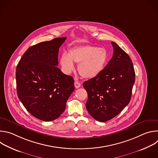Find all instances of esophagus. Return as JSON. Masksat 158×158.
<instances>
[{
    "label": "esophagus",
    "mask_w": 158,
    "mask_h": 158,
    "mask_svg": "<svg viewBox=\"0 0 158 158\" xmlns=\"http://www.w3.org/2000/svg\"><path fill=\"white\" fill-rule=\"evenodd\" d=\"M74 86H75V87H76V89L79 88V87H81V84H80L79 82L76 81V82H74Z\"/></svg>",
    "instance_id": "1"
}]
</instances>
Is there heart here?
<instances>
[{"label":"heart","instance_id":"b5f03b06","mask_svg":"<svg viewBox=\"0 0 158 158\" xmlns=\"http://www.w3.org/2000/svg\"><path fill=\"white\" fill-rule=\"evenodd\" d=\"M73 61L79 64L78 72L82 77L91 79L103 71L108 61V54L104 48L91 45L72 48L69 55L64 53L60 57V64L66 73L74 71Z\"/></svg>","mask_w":158,"mask_h":158}]
</instances>
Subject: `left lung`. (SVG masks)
Masks as SVG:
<instances>
[{
	"label": "left lung",
	"mask_w": 158,
	"mask_h": 158,
	"mask_svg": "<svg viewBox=\"0 0 158 158\" xmlns=\"http://www.w3.org/2000/svg\"><path fill=\"white\" fill-rule=\"evenodd\" d=\"M111 44L113 56L103 71L83 84L88 96L86 109L99 122L114 118L129 104L135 82L131 58L116 43Z\"/></svg>",
	"instance_id": "left-lung-1"
}]
</instances>
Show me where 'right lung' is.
Listing matches in <instances>:
<instances>
[{
  "mask_svg": "<svg viewBox=\"0 0 158 158\" xmlns=\"http://www.w3.org/2000/svg\"><path fill=\"white\" fill-rule=\"evenodd\" d=\"M66 37L55 38L30 47L16 68L18 98L35 118L44 121L58 118L74 91L73 77L57 67L59 49Z\"/></svg>",
  "mask_w": 158,
  "mask_h": 158,
  "instance_id": "obj_1",
  "label": "right lung"
}]
</instances>
